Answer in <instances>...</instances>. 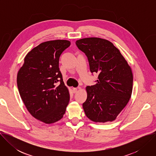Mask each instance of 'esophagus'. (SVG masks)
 <instances>
[{"label": "esophagus", "instance_id": "34e87169", "mask_svg": "<svg viewBox=\"0 0 156 156\" xmlns=\"http://www.w3.org/2000/svg\"><path fill=\"white\" fill-rule=\"evenodd\" d=\"M79 88L80 87H74V88H73V93H76L78 91V90H79Z\"/></svg>", "mask_w": 156, "mask_h": 156}]
</instances>
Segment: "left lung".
Returning <instances> with one entry per match:
<instances>
[{"label": "left lung", "mask_w": 156, "mask_h": 156, "mask_svg": "<svg viewBox=\"0 0 156 156\" xmlns=\"http://www.w3.org/2000/svg\"><path fill=\"white\" fill-rule=\"evenodd\" d=\"M87 57L90 71L98 74L96 84L86 87L83 104L86 115L94 122H112L128 104L133 90V73L120 51L108 40L87 37L76 41Z\"/></svg>", "instance_id": "1"}]
</instances>
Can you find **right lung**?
<instances>
[{
    "label": "right lung",
    "mask_w": 156,
    "mask_h": 156,
    "mask_svg": "<svg viewBox=\"0 0 156 156\" xmlns=\"http://www.w3.org/2000/svg\"><path fill=\"white\" fill-rule=\"evenodd\" d=\"M70 44L67 40L40 44L27 54L17 74L19 93L28 112L47 124L60 120L69 103V91L58 62L60 55Z\"/></svg>",
    "instance_id": "1"
}]
</instances>
